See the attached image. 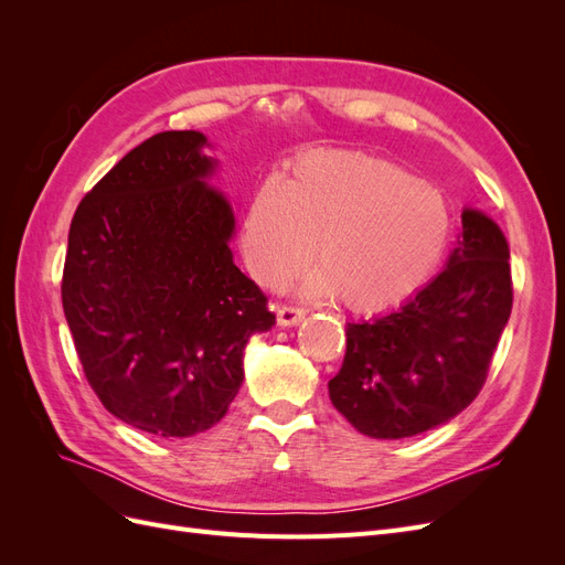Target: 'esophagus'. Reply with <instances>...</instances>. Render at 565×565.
<instances>
[{"mask_svg":"<svg viewBox=\"0 0 565 565\" xmlns=\"http://www.w3.org/2000/svg\"><path fill=\"white\" fill-rule=\"evenodd\" d=\"M306 311L299 309V306H289V303H282L278 306V324H282V328H292V324H299L303 320Z\"/></svg>","mask_w":565,"mask_h":565,"instance_id":"34e87169","label":"esophagus"}]
</instances>
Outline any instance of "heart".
Segmentation results:
<instances>
[{
  "label": "heart",
  "mask_w": 565,
  "mask_h": 565,
  "mask_svg": "<svg viewBox=\"0 0 565 565\" xmlns=\"http://www.w3.org/2000/svg\"><path fill=\"white\" fill-rule=\"evenodd\" d=\"M450 237L448 202L409 169L365 152H316L252 195L243 254L256 282L280 287L309 264L306 292L355 313L391 309L431 276Z\"/></svg>",
  "instance_id": "b5f03b06"
}]
</instances>
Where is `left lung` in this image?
I'll return each instance as SVG.
<instances>
[{
    "instance_id": "left-lung-1",
    "label": "left lung",
    "mask_w": 565,
    "mask_h": 565,
    "mask_svg": "<svg viewBox=\"0 0 565 565\" xmlns=\"http://www.w3.org/2000/svg\"><path fill=\"white\" fill-rule=\"evenodd\" d=\"M514 303L509 245L492 218L461 214L448 266L398 311L349 322L330 401L358 431L407 438L459 415L481 393Z\"/></svg>"
}]
</instances>
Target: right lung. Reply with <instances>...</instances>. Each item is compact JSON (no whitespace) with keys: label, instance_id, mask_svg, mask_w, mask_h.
Wrapping results in <instances>:
<instances>
[{"label":"right lung","instance_id":"obj_1","mask_svg":"<svg viewBox=\"0 0 565 565\" xmlns=\"http://www.w3.org/2000/svg\"><path fill=\"white\" fill-rule=\"evenodd\" d=\"M200 131H162L82 198L61 299L89 386L136 429L207 431L241 391L243 351L276 324L262 287L233 264L228 202L202 179Z\"/></svg>","mask_w":565,"mask_h":565}]
</instances>
